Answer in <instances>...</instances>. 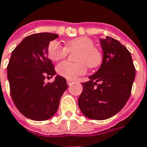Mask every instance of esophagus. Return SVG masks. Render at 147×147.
<instances>
[{
  "label": "esophagus",
  "instance_id": "esophagus-1",
  "mask_svg": "<svg viewBox=\"0 0 147 147\" xmlns=\"http://www.w3.org/2000/svg\"><path fill=\"white\" fill-rule=\"evenodd\" d=\"M66 82H67L68 85H71L72 82H74V81H73V80H70V79H67V80H66Z\"/></svg>",
  "mask_w": 147,
  "mask_h": 147
}]
</instances>
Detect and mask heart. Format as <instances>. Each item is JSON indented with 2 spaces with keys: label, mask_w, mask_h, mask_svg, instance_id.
<instances>
[{
  "label": "heart",
  "mask_w": 147,
  "mask_h": 147,
  "mask_svg": "<svg viewBox=\"0 0 147 147\" xmlns=\"http://www.w3.org/2000/svg\"><path fill=\"white\" fill-rule=\"evenodd\" d=\"M75 61L62 62L57 66V71L65 78L74 79L78 76L85 74L86 65L88 68L94 69L101 64L103 55L101 51L94 46V42L88 37H78L65 42V47L58 41H51L47 47V55L52 61H59L65 59L69 52H76Z\"/></svg>",
  "instance_id": "heart-1"
}]
</instances>
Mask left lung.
Here are the masks:
<instances>
[{"instance_id": "obj_1", "label": "left lung", "mask_w": 147, "mask_h": 147, "mask_svg": "<svg viewBox=\"0 0 147 147\" xmlns=\"http://www.w3.org/2000/svg\"><path fill=\"white\" fill-rule=\"evenodd\" d=\"M103 62L89 81L83 82L78 106L89 119L103 120L121 110L131 93L135 68L131 55L118 40L100 38Z\"/></svg>"}]
</instances>
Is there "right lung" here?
<instances>
[{"instance_id":"1","label":"right lung","mask_w":147,"mask_h":147,"mask_svg":"<svg viewBox=\"0 0 147 147\" xmlns=\"http://www.w3.org/2000/svg\"><path fill=\"white\" fill-rule=\"evenodd\" d=\"M58 37L48 32L27 36L12 51L7 66L12 101L21 114L32 120L43 121L55 115L68 87L60 75L51 83L44 82L56 74L47 47Z\"/></svg>"}]
</instances>
